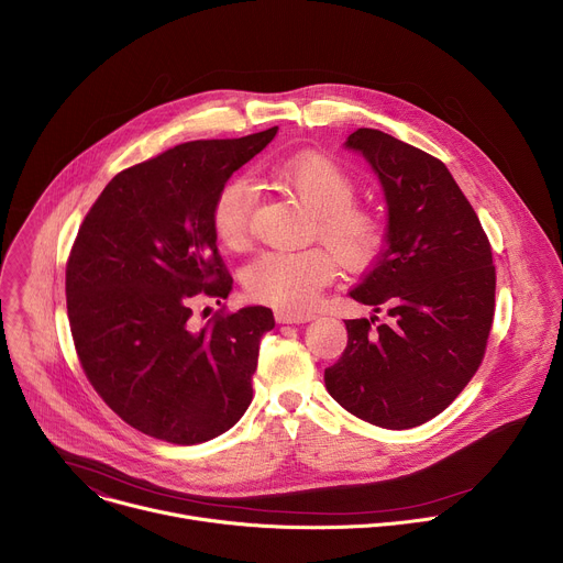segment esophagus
Instances as JSON below:
<instances>
[{"instance_id": "esophagus-1", "label": "esophagus", "mask_w": 563, "mask_h": 563, "mask_svg": "<svg viewBox=\"0 0 563 563\" xmlns=\"http://www.w3.org/2000/svg\"><path fill=\"white\" fill-rule=\"evenodd\" d=\"M274 316L278 323H307V320L313 318L311 311H287V309H276Z\"/></svg>"}]
</instances>
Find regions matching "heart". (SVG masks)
Returning a JSON list of instances; mask_svg holds the SVG:
<instances>
[{
    "instance_id": "b5f03b06",
    "label": "heart",
    "mask_w": 563,
    "mask_h": 563,
    "mask_svg": "<svg viewBox=\"0 0 563 563\" xmlns=\"http://www.w3.org/2000/svg\"><path fill=\"white\" fill-rule=\"evenodd\" d=\"M274 180L289 189L313 213L311 238L323 247L300 252H263L243 272L245 291L254 300L300 311L336 274V265L361 272L383 250V218L356 205L358 183L336 159L311 153L272 172ZM256 194L247 180L227 183L211 211L213 231L229 250H243L252 238Z\"/></svg>"
}]
</instances>
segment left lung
<instances>
[{
    "label": "left lung",
    "mask_w": 563,
    "mask_h": 563,
    "mask_svg": "<svg viewBox=\"0 0 563 563\" xmlns=\"http://www.w3.org/2000/svg\"><path fill=\"white\" fill-rule=\"evenodd\" d=\"M385 191L387 245L350 296L389 316L345 320L347 347L325 369L328 391L387 430L441 415L484 361L497 272L476 211L439 157L378 129H356Z\"/></svg>",
    "instance_id": "8db88e82"
}]
</instances>
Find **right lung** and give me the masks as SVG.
I'll return each mask as SVG.
<instances>
[{
	"label": "right lung",
	"instance_id": "add662e5",
	"mask_svg": "<svg viewBox=\"0 0 563 563\" xmlns=\"http://www.w3.org/2000/svg\"><path fill=\"white\" fill-rule=\"evenodd\" d=\"M278 126L233 140H194L120 172L85 216L66 261L75 352L104 404L153 439L196 445L252 404L267 307L227 311L196 328L200 300H224L213 202L229 176Z\"/></svg>",
	"mask_w": 563,
	"mask_h": 563
}]
</instances>
